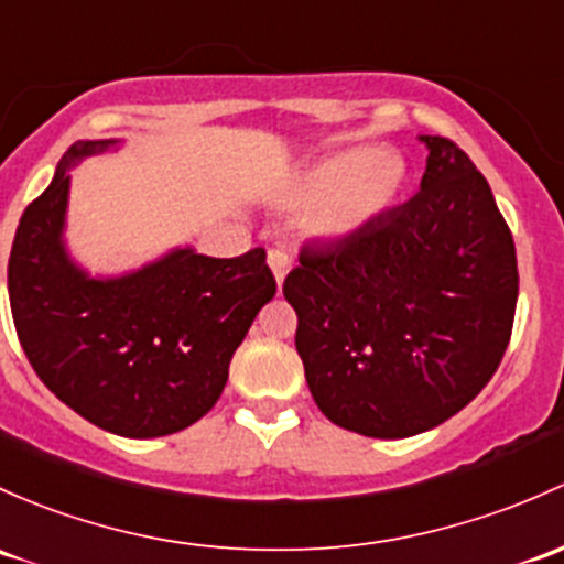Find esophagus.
Returning a JSON list of instances; mask_svg holds the SVG:
<instances>
[{
    "instance_id": "obj_1",
    "label": "esophagus",
    "mask_w": 564,
    "mask_h": 564,
    "mask_svg": "<svg viewBox=\"0 0 564 564\" xmlns=\"http://www.w3.org/2000/svg\"><path fill=\"white\" fill-rule=\"evenodd\" d=\"M267 264H270L272 275H275L278 289H281L283 286V278H286L289 270H292V259H289V253L281 251V248H272V251L267 253Z\"/></svg>"
}]
</instances>
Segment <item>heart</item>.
Here are the masks:
<instances>
[{"mask_svg": "<svg viewBox=\"0 0 564 564\" xmlns=\"http://www.w3.org/2000/svg\"><path fill=\"white\" fill-rule=\"evenodd\" d=\"M402 156L372 145H354L329 153L307 167L286 194L292 207H316L313 235L337 242L359 235L383 216L405 186Z\"/></svg>", "mask_w": 564, "mask_h": 564, "instance_id": "obj_1", "label": "heart"}]
</instances>
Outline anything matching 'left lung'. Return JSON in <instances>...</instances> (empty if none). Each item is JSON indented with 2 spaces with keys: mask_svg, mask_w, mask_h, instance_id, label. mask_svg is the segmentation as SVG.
Segmentation results:
<instances>
[{
  "mask_svg": "<svg viewBox=\"0 0 564 564\" xmlns=\"http://www.w3.org/2000/svg\"><path fill=\"white\" fill-rule=\"evenodd\" d=\"M419 140L416 197L348 240L302 248L283 283L316 405L383 441L443 424L489 383L519 297L517 248L486 177L452 140Z\"/></svg>",
  "mask_w": 564,
  "mask_h": 564,
  "instance_id": "1",
  "label": "left lung"
}]
</instances>
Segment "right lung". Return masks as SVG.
Returning a JSON list of instances; mask_svg holds the SVG:
<instances>
[{
  "label": "right lung",
  "mask_w": 564,
  "mask_h": 564,
  "mask_svg": "<svg viewBox=\"0 0 564 564\" xmlns=\"http://www.w3.org/2000/svg\"><path fill=\"white\" fill-rule=\"evenodd\" d=\"M121 140H78L51 186L23 210L8 264L23 354L64 405L121 437L173 435L221 397L229 361L275 297L262 248L213 259L177 246L121 272L91 275L69 253V170Z\"/></svg>",
  "instance_id": "right-lung-1"
}]
</instances>
